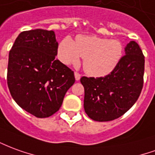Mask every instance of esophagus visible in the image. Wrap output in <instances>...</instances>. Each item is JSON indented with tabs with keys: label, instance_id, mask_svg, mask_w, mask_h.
<instances>
[{
	"label": "esophagus",
	"instance_id": "1",
	"mask_svg": "<svg viewBox=\"0 0 155 155\" xmlns=\"http://www.w3.org/2000/svg\"><path fill=\"white\" fill-rule=\"evenodd\" d=\"M74 77H75V80H76V81H79L81 77V74H79L78 72H74Z\"/></svg>",
	"mask_w": 155,
	"mask_h": 155
}]
</instances>
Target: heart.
Returning a JSON list of instances; mask_svg holds the SVG:
<instances>
[{
    "label": "heart",
    "mask_w": 155,
    "mask_h": 155,
    "mask_svg": "<svg viewBox=\"0 0 155 155\" xmlns=\"http://www.w3.org/2000/svg\"><path fill=\"white\" fill-rule=\"evenodd\" d=\"M59 59L65 64H77L83 58L85 71L91 76H104L115 69L123 56V45L117 40L96 36H78L74 42L66 37L59 44Z\"/></svg>",
    "instance_id": "heart-1"
}]
</instances>
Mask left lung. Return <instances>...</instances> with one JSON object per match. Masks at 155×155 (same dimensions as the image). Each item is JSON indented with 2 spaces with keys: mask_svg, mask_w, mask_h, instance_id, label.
<instances>
[{
  "mask_svg": "<svg viewBox=\"0 0 155 155\" xmlns=\"http://www.w3.org/2000/svg\"><path fill=\"white\" fill-rule=\"evenodd\" d=\"M144 56L135 41L125 48V55L104 77H81L85 89L84 108L90 118L112 121L128 111L140 96L143 85Z\"/></svg>",
  "mask_w": 155,
  "mask_h": 155,
  "instance_id": "left-lung-1",
  "label": "left lung"
}]
</instances>
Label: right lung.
Here are the masks:
<instances>
[{
    "label": "right lung",
    "mask_w": 155,
    "mask_h": 155,
    "mask_svg": "<svg viewBox=\"0 0 155 155\" xmlns=\"http://www.w3.org/2000/svg\"><path fill=\"white\" fill-rule=\"evenodd\" d=\"M59 44L54 31L21 32L9 53L7 85L14 101L39 118L59 109L75 81L74 72L55 59Z\"/></svg>",
    "instance_id": "obj_1"
}]
</instances>
